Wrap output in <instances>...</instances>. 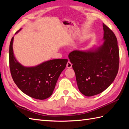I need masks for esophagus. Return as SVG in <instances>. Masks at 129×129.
I'll return each instance as SVG.
<instances>
[{
	"label": "esophagus",
	"mask_w": 129,
	"mask_h": 129,
	"mask_svg": "<svg viewBox=\"0 0 129 129\" xmlns=\"http://www.w3.org/2000/svg\"><path fill=\"white\" fill-rule=\"evenodd\" d=\"M72 67V64H71V62L70 61H68L67 64V68H71Z\"/></svg>",
	"instance_id": "esophagus-1"
}]
</instances>
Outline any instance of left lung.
Masks as SVG:
<instances>
[{
	"label": "left lung",
	"mask_w": 129,
	"mask_h": 129,
	"mask_svg": "<svg viewBox=\"0 0 129 129\" xmlns=\"http://www.w3.org/2000/svg\"><path fill=\"white\" fill-rule=\"evenodd\" d=\"M103 43L87 50H74L68 57L76 74L78 88L86 96L99 94L113 83L119 67L117 40L113 32L103 24Z\"/></svg>",
	"instance_id": "1"
}]
</instances>
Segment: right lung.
<instances>
[{"label": "right lung", "mask_w": 129, "mask_h": 129, "mask_svg": "<svg viewBox=\"0 0 129 129\" xmlns=\"http://www.w3.org/2000/svg\"><path fill=\"white\" fill-rule=\"evenodd\" d=\"M13 39V37L9 45V59L11 73L16 85L22 92L34 99L44 100L50 97L68 60L53 59L46 61L36 66H24L14 55Z\"/></svg>", "instance_id": "obj_1"}]
</instances>
